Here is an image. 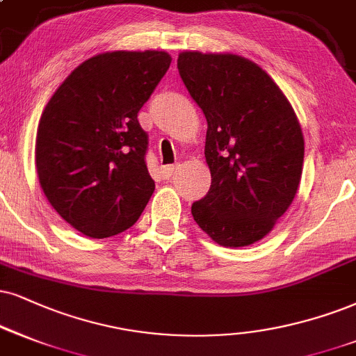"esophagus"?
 Instances as JSON below:
<instances>
[{
    "label": "esophagus",
    "mask_w": 356,
    "mask_h": 356,
    "mask_svg": "<svg viewBox=\"0 0 356 356\" xmlns=\"http://www.w3.org/2000/svg\"><path fill=\"white\" fill-rule=\"evenodd\" d=\"M177 171V165H166V166H161V177L165 179H170L171 175Z\"/></svg>",
    "instance_id": "1"
}]
</instances>
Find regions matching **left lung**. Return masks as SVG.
<instances>
[{"instance_id":"left-lung-1","label":"left lung","mask_w":356,"mask_h":356,"mask_svg":"<svg viewBox=\"0 0 356 356\" xmlns=\"http://www.w3.org/2000/svg\"><path fill=\"white\" fill-rule=\"evenodd\" d=\"M178 71L208 122L211 188L193 203V218L219 245H251L269 234L299 190V118L269 74L243 56L185 51Z\"/></svg>"}]
</instances>
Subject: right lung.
<instances>
[{
    "mask_svg": "<svg viewBox=\"0 0 356 356\" xmlns=\"http://www.w3.org/2000/svg\"><path fill=\"white\" fill-rule=\"evenodd\" d=\"M171 64L165 51H113L77 65L39 120L36 170L52 208L104 239L134 226L155 191L138 112Z\"/></svg>",
    "mask_w": 356,
    "mask_h": 356,
    "instance_id": "right-lung-1",
    "label": "right lung"
}]
</instances>
